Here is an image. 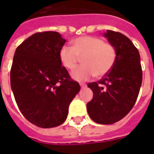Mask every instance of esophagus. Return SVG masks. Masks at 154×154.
I'll return each mask as SVG.
<instances>
[{
    "label": "esophagus",
    "instance_id": "obj_1",
    "mask_svg": "<svg viewBox=\"0 0 154 154\" xmlns=\"http://www.w3.org/2000/svg\"><path fill=\"white\" fill-rule=\"evenodd\" d=\"M80 86H81V87H82V88H84V87H87V85H86V84H84V83H81Z\"/></svg>",
    "mask_w": 154,
    "mask_h": 154
}]
</instances>
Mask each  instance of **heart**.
<instances>
[{"label":"heart","instance_id":"heart-1","mask_svg":"<svg viewBox=\"0 0 154 154\" xmlns=\"http://www.w3.org/2000/svg\"><path fill=\"white\" fill-rule=\"evenodd\" d=\"M82 58V66L71 73L72 79L85 82L96 76L102 77L109 73L116 59L113 45L95 36H81L72 42V47L63 46L59 51V59L63 66L72 70Z\"/></svg>","mask_w":154,"mask_h":154}]
</instances>
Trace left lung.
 <instances>
[{
  "label": "left lung",
  "mask_w": 154,
  "mask_h": 154,
  "mask_svg": "<svg viewBox=\"0 0 154 154\" xmlns=\"http://www.w3.org/2000/svg\"><path fill=\"white\" fill-rule=\"evenodd\" d=\"M104 36L116 48V59L112 69L102 79L88 83L93 98L87 107L93 121L111 125L123 119L134 106L143 72L139 50L129 38L112 30H107Z\"/></svg>",
  "instance_id": "left-lung-1"
}]
</instances>
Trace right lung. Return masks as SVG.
Here are the masks:
<instances>
[{"instance_id": "obj_1", "label": "right lung", "mask_w": 154, "mask_h": 154, "mask_svg": "<svg viewBox=\"0 0 154 154\" xmlns=\"http://www.w3.org/2000/svg\"><path fill=\"white\" fill-rule=\"evenodd\" d=\"M65 43L57 32H38L20 44L14 55L11 87L15 101L25 119L41 128L62 125L81 89L59 59Z\"/></svg>"}]
</instances>
